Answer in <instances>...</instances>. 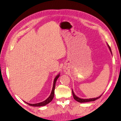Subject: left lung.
<instances>
[{
  "mask_svg": "<svg viewBox=\"0 0 121 121\" xmlns=\"http://www.w3.org/2000/svg\"><path fill=\"white\" fill-rule=\"evenodd\" d=\"M107 45H108V48L109 49V51L111 52V53L112 55V51H111V48L109 46L108 44L107 43ZM72 93H73V97H74V99L76 100L77 101H78L79 102H80V103H84V102H90V101H94L95 100H96V99H97L99 98L102 95V94H103L102 93L101 95H100L99 96H98L97 97H96V98H89V99H83V98H79L78 97V96H77L74 93V91H73V89H72Z\"/></svg>",
  "mask_w": 121,
  "mask_h": 121,
  "instance_id": "1",
  "label": "left lung"
}]
</instances>
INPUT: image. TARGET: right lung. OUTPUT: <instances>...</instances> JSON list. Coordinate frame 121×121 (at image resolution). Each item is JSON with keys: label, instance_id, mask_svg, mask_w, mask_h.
Segmentation results:
<instances>
[{"label": "right lung", "instance_id": "1", "mask_svg": "<svg viewBox=\"0 0 121 121\" xmlns=\"http://www.w3.org/2000/svg\"><path fill=\"white\" fill-rule=\"evenodd\" d=\"M60 76V73H59L56 77H55L54 81H53V86H52V92H51L49 96L47 98L46 100H45L44 101H43L42 102H39V103H37V104H29L28 103V102H26L24 101L25 102H26L27 104H28V105H30V106H32V107H41V106H44L46 104H49V102H50L51 101H52V100L53 99V98L54 97V89H55V87H56V80H57V79L59 78V77Z\"/></svg>", "mask_w": 121, "mask_h": 121}]
</instances>
